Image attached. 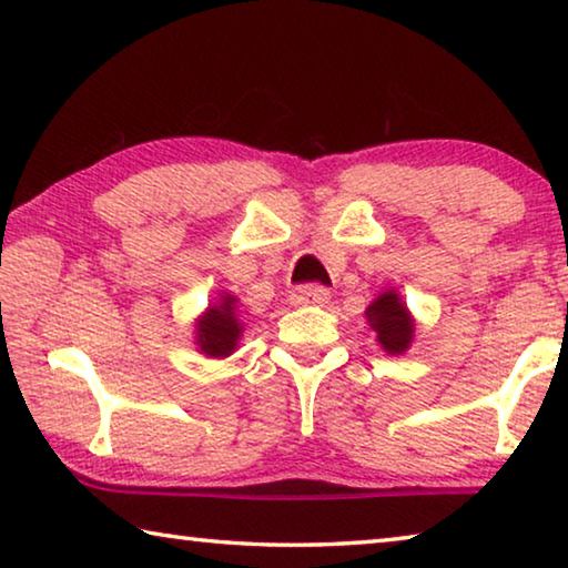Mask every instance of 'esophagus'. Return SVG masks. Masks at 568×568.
<instances>
[{
	"mask_svg": "<svg viewBox=\"0 0 568 568\" xmlns=\"http://www.w3.org/2000/svg\"><path fill=\"white\" fill-rule=\"evenodd\" d=\"M291 301L293 305H325L331 301V291L323 285H297Z\"/></svg>",
	"mask_w": 568,
	"mask_h": 568,
	"instance_id": "obj_1",
	"label": "esophagus"
}]
</instances>
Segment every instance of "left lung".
<instances>
[{
	"mask_svg": "<svg viewBox=\"0 0 568 568\" xmlns=\"http://www.w3.org/2000/svg\"><path fill=\"white\" fill-rule=\"evenodd\" d=\"M365 318H368L371 328L376 331L381 348L388 355H403L410 348L416 321H413L406 303L400 301L396 291L381 293L376 301L365 307Z\"/></svg>",
	"mask_w": 568,
	"mask_h": 568,
	"instance_id": "1",
	"label": "left lung"
}]
</instances>
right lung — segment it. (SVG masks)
Returning a JSON list of instances; mask_svg holds the SVG:
<instances>
[{"instance_id":"right-lung-1","label":"right lung","mask_w":568,"mask_h":568,"mask_svg":"<svg viewBox=\"0 0 568 568\" xmlns=\"http://www.w3.org/2000/svg\"><path fill=\"white\" fill-rule=\"evenodd\" d=\"M237 297L223 295L195 323V345L207 358H227L237 348L243 323L237 318Z\"/></svg>"}]
</instances>
